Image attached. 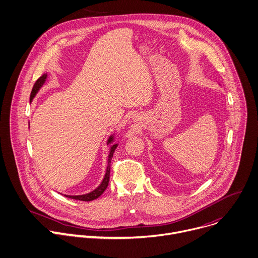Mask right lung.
Returning a JSON list of instances; mask_svg holds the SVG:
<instances>
[{"instance_id": "right-lung-1", "label": "right lung", "mask_w": 258, "mask_h": 258, "mask_svg": "<svg viewBox=\"0 0 258 258\" xmlns=\"http://www.w3.org/2000/svg\"><path fill=\"white\" fill-rule=\"evenodd\" d=\"M46 74H43L41 75L34 83L33 87H32V90H31V93H30V100H32V98L34 97V95L36 94V92L38 91V89L41 87V85L44 83L45 79H46ZM113 141V136H111L109 138V143ZM118 144H114L112 147H111V150H110V154H109V158H108V167H107V172H106V175H105V178L104 180H102L101 184L95 189L93 190L92 192L90 193H87V194H84V195H76V196H72V195H65L66 197L68 198H72V199H76V200H81V201H91L93 199H96L97 197H99L102 193H104V191L107 189L108 185H109V182H110V172H111V162H112V159H113V154H114V151L115 149L117 148Z\"/></svg>"}]
</instances>
